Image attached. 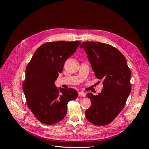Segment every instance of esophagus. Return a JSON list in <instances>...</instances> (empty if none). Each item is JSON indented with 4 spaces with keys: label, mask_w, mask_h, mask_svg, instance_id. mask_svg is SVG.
<instances>
[{
    "label": "esophagus",
    "mask_w": 149,
    "mask_h": 149,
    "mask_svg": "<svg viewBox=\"0 0 149 149\" xmlns=\"http://www.w3.org/2000/svg\"><path fill=\"white\" fill-rule=\"evenodd\" d=\"M78 95L79 96H83V97H85L86 96V94L83 92V91H80L78 93Z\"/></svg>",
    "instance_id": "34e87169"
}]
</instances>
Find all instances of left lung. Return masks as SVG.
Masks as SVG:
<instances>
[{
    "label": "left lung",
    "mask_w": 149,
    "mask_h": 149,
    "mask_svg": "<svg viewBox=\"0 0 149 149\" xmlns=\"http://www.w3.org/2000/svg\"><path fill=\"white\" fill-rule=\"evenodd\" d=\"M80 48L84 49L95 76L103 84L97 95L87 94L91 104L85 111L86 118L94 125H107L123 110L131 91L130 70L124 56L109 45L86 42Z\"/></svg>",
    "instance_id": "left-lung-1"
}]
</instances>
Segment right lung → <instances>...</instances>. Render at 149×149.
<instances>
[{"instance_id": "add662e5", "label": "right lung", "mask_w": 149, "mask_h": 149, "mask_svg": "<svg viewBox=\"0 0 149 149\" xmlns=\"http://www.w3.org/2000/svg\"><path fill=\"white\" fill-rule=\"evenodd\" d=\"M81 42L44 43L34 53L26 68L23 90L32 113L43 124L51 125L65 118L67 104L78 93L72 88H57L55 82L66 60L74 53Z\"/></svg>"}]
</instances>
